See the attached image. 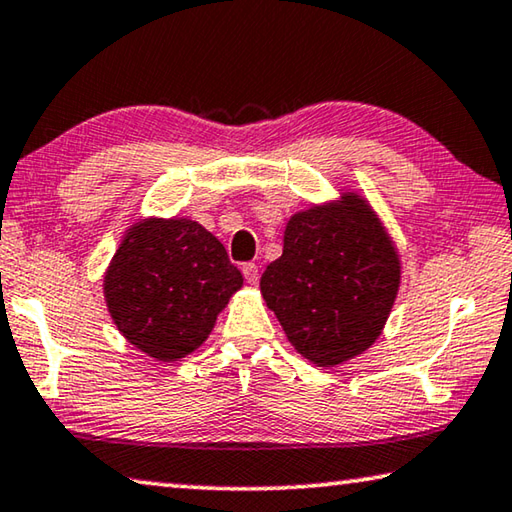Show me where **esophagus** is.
I'll return each instance as SVG.
<instances>
[{
    "mask_svg": "<svg viewBox=\"0 0 512 512\" xmlns=\"http://www.w3.org/2000/svg\"><path fill=\"white\" fill-rule=\"evenodd\" d=\"M241 271H243V278H246V282H250V285H255V282L259 280V269H257V264H253V262H246L241 266Z\"/></svg>",
    "mask_w": 512,
    "mask_h": 512,
    "instance_id": "34e87169",
    "label": "esophagus"
}]
</instances>
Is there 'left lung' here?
I'll return each instance as SVG.
<instances>
[{"mask_svg": "<svg viewBox=\"0 0 512 512\" xmlns=\"http://www.w3.org/2000/svg\"><path fill=\"white\" fill-rule=\"evenodd\" d=\"M401 264L371 207L355 193L289 218L282 255L259 289L296 351L319 367L367 351L392 312Z\"/></svg>", "mask_w": 512, "mask_h": 512, "instance_id": "left-lung-1", "label": "left lung"}]
</instances>
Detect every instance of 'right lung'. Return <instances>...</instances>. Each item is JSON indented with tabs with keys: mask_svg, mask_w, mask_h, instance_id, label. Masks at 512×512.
I'll use <instances>...</instances> for the list:
<instances>
[{
	"mask_svg": "<svg viewBox=\"0 0 512 512\" xmlns=\"http://www.w3.org/2000/svg\"><path fill=\"white\" fill-rule=\"evenodd\" d=\"M243 278L223 243L189 218L129 227L104 278L111 319L129 344L161 362L205 342Z\"/></svg>",
	"mask_w": 512,
	"mask_h": 512,
	"instance_id": "1",
	"label": "right lung"
}]
</instances>
